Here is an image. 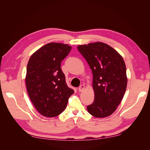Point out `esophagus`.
I'll use <instances>...</instances> for the list:
<instances>
[{
    "instance_id": "34e87169",
    "label": "esophagus",
    "mask_w": 150,
    "mask_h": 150,
    "mask_svg": "<svg viewBox=\"0 0 150 150\" xmlns=\"http://www.w3.org/2000/svg\"><path fill=\"white\" fill-rule=\"evenodd\" d=\"M84 89H85V86H84V85H81L80 86V87H79V92H82Z\"/></svg>"
}]
</instances>
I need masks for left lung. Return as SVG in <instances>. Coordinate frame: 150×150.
I'll return each instance as SVG.
<instances>
[{
  "instance_id": "1",
  "label": "left lung",
  "mask_w": 150,
  "mask_h": 150,
  "mask_svg": "<svg viewBox=\"0 0 150 150\" xmlns=\"http://www.w3.org/2000/svg\"><path fill=\"white\" fill-rule=\"evenodd\" d=\"M77 49L93 75L94 100L87 106L88 112L97 118L108 117L116 110L125 93L127 77L124 59L103 42L80 45Z\"/></svg>"
}]
</instances>
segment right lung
<instances>
[{
    "label": "right lung",
    "mask_w": 150,
    "mask_h": 150,
    "mask_svg": "<svg viewBox=\"0 0 150 150\" xmlns=\"http://www.w3.org/2000/svg\"><path fill=\"white\" fill-rule=\"evenodd\" d=\"M71 47L51 42L42 46L30 57L25 77L26 89L37 110L46 117L62 113L74 91L69 88L61 63Z\"/></svg>",
    "instance_id": "right-lung-1"
}]
</instances>
